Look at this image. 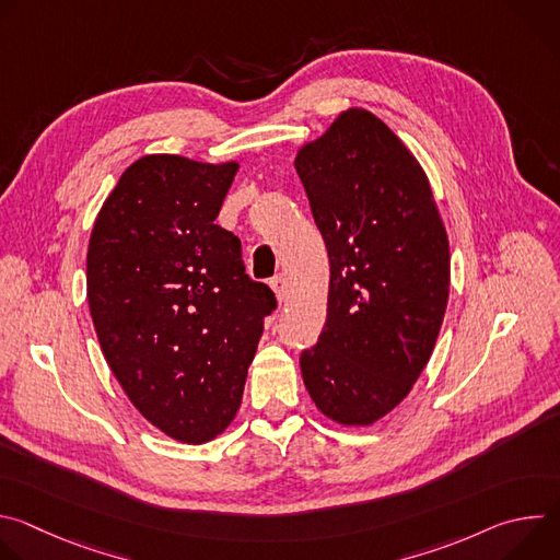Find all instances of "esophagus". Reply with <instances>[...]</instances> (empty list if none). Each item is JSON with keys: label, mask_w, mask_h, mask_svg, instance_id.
Masks as SVG:
<instances>
[{"label": "esophagus", "mask_w": 560, "mask_h": 560, "mask_svg": "<svg viewBox=\"0 0 560 560\" xmlns=\"http://www.w3.org/2000/svg\"><path fill=\"white\" fill-rule=\"evenodd\" d=\"M270 288L275 290V294H277V301H279V303H285V301H288V281H285V277H283V275L275 277V279L270 281Z\"/></svg>", "instance_id": "obj_1"}]
</instances>
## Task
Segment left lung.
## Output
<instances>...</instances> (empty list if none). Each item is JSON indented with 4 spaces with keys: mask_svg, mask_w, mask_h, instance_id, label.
I'll use <instances>...</instances> for the list:
<instances>
[{
    "mask_svg": "<svg viewBox=\"0 0 560 560\" xmlns=\"http://www.w3.org/2000/svg\"><path fill=\"white\" fill-rule=\"evenodd\" d=\"M296 173L330 257L328 316L301 354L316 410L370 428L425 370L450 296V242L412 150L365 108H348L296 150Z\"/></svg>",
    "mask_w": 560,
    "mask_h": 560,
    "instance_id": "1",
    "label": "left lung"
}]
</instances>
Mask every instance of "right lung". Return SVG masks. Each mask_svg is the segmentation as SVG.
Instances as JSON below:
<instances>
[{
  "label": "right lung",
  "instance_id": "1",
  "mask_svg": "<svg viewBox=\"0 0 560 560\" xmlns=\"http://www.w3.org/2000/svg\"><path fill=\"white\" fill-rule=\"evenodd\" d=\"M238 162L143 154L106 197L86 290L102 352L139 415L201 445L242 406L275 292L248 279L238 238L214 223Z\"/></svg>",
  "mask_w": 560,
  "mask_h": 560
}]
</instances>
